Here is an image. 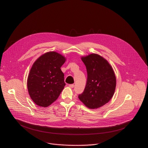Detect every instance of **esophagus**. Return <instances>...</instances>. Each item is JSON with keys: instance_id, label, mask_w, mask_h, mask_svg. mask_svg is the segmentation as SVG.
Here are the masks:
<instances>
[{"instance_id": "obj_1", "label": "esophagus", "mask_w": 148, "mask_h": 148, "mask_svg": "<svg viewBox=\"0 0 148 148\" xmlns=\"http://www.w3.org/2000/svg\"><path fill=\"white\" fill-rule=\"evenodd\" d=\"M70 87H71V88H73L74 87V84H70V85L69 86Z\"/></svg>"}]
</instances>
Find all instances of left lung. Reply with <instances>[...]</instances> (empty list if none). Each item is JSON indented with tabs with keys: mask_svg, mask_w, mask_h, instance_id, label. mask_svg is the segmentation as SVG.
Here are the masks:
<instances>
[{
	"mask_svg": "<svg viewBox=\"0 0 148 148\" xmlns=\"http://www.w3.org/2000/svg\"><path fill=\"white\" fill-rule=\"evenodd\" d=\"M87 71V84L79 100L90 109L98 108L108 103L114 95L116 77L109 62L97 54L82 57Z\"/></svg>",
	"mask_w": 148,
	"mask_h": 148,
	"instance_id": "1",
	"label": "left lung"
}]
</instances>
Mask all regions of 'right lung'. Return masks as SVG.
<instances>
[{"instance_id": "1", "label": "right lung", "mask_w": 148, "mask_h": 148, "mask_svg": "<svg viewBox=\"0 0 148 148\" xmlns=\"http://www.w3.org/2000/svg\"><path fill=\"white\" fill-rule=\"evenodd\" d=\"M66 58L55 52H47L33 64L27 78L30 97L39 107H47L54 102L64 89V74L60 68Z\"/></svg>"}]
</instances>
